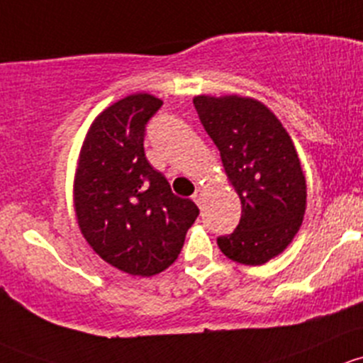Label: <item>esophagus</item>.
<instances>
[{"mask_svg":"<svg viewBox=\"0 0 363 363\" xmlns=\"http://www.w3.org/2000/svg\"><path fill=\"white\" fill-rule=\"evenodd\" d=\"M203 196H204V190L201 189V186H197L196 192H194V196H192V199L196 201L197 206H201V204H203Z\"/></svg>","mask_w":363,"mask_h":363,"instance_id":"esophagus-1","label":"esophagus"}]
</instances>
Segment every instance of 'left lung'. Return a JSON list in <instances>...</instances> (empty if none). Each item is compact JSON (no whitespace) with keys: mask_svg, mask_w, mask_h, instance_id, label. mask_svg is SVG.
Here are the masks:
<instances>
[{"mask_svg":"<svg viewBox=\"0 0 363 363\" xmlns=\"http://www.w3.org/2000/svg\"><path fill=\"white\" fill-rule=\"evenodd\" d=\"M201 124L241 201L233 234L216 239L230 260L262 265L292 242L306 211V178L285 127L260 101L196 96Z\"/></svg>","mask_w":363,"mask_h":363,"instance_id":"obj_1","label":"left lung"}]
</instances>
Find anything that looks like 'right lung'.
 Masks as SVG:
<instances>
[{
  "label": "right lung",
  "mask_w": 363,
  "mask_h": 363,
  "mask_svg": "<svg viewBox=\"0 0 363 363\" xmlns=\"http://www.w3.org/2000/svg\"><path fill=\"white\" fill-rule=\"evenodd\" d=\"M162 101L130 94L92 122L74 174V211L91 248L133 276H154L180 255L199 215L145 157V130Z\"/></svg>",
  "instance_id": "right-lung-1"
}]
</instances>
